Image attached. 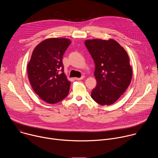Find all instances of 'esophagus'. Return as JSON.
I'll return each mask as SVG.
<instances>
[{"label": "esophagus", "mask_w": 158, "mask_h": 158, "mask_svg": "<svg viewBox=\"0 0 158 158\" xmlns=\"http://www.w3.org/2000/svg\"><path fill=\"white\" fill-rule=\"evenodd\" d=\"M84 76H82V77H76L75 78V80H77V81H81V80H82V79H84Z\"/></svg>", "instance_id": "1"}]
</instances>
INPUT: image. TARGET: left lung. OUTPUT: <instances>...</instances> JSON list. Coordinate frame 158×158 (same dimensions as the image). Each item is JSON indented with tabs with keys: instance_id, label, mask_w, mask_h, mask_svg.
<instances>
[{
	"instance_id": "1",
	"label": "left lung",
	"mask_w": 158,
	"mask_h": 158,
	"mask_svg": "<svg viewBox=\"0 0 158 158\" xmlns=\"http://www.w3.org/2000/svg\"><path fill=\"white\" fill-rule=\"evenodd\" d=\"M85 45L94 63L96 87L91 98L101 105L115 102L129 85L132 75L127 53L113 39H88Z\"/></svg>"
}]
</instances>
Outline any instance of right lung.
Returning a JSON list of instances; mask_svg holds the SVG:
<instances>
[{"label":"right lung","mask_w":158,"mask_h":158,"mask_svg":"<svg viewBox=\"0 0 158 158\" xmlns=\"http://www.w3.org/2000/svg\"><path fill=\"white\" fill-rule=\"evenodd\" d=\"M71 41L65 38H50L35 48L27 65L30 83L39 97L56 104L69 94L71 82L64 73L62 57Z\"/></svg>","instance_id":"1"}]
</instances>
